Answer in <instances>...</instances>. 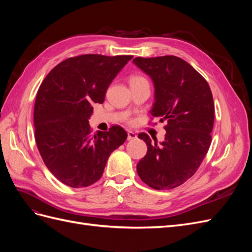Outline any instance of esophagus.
Returning <instances> with one entry per match:
<instances>
[{
	"label": "esophagus",
	"instance_id": "1",
	"mask_svg": "<svg viewBox=\"0 0 252 252\" xmlns=\"http://www.w3.org/2000/svg\"><path fill=\"white\" fill-rule=\"evenodd\" d=\"M127 139H128V140H133V139H136V134H135L133 131L128 130V131H127Z\"/></svg>",
	"mask_w": 252,
	"mask_h": 252
}]
</instances>
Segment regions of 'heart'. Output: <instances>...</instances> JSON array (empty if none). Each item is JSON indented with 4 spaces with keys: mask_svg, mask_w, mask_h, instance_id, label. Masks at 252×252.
<instances>
[{
    "mask_svg": "<svg viewBox=\"0 0 252 252\" xmlns=\"http://www.w3.org/2000/svg\"><path fill=\"white\" fill-rule=\"evenodd\" d=\"M142 79H144V78H142V77H133V78H131V82L138 81V80H142Z\"/></svg>",
    "mask_w": 252,
    "mask_h": 252,
    "instance_id": "b5f03b06",
    "label": "heart"
}]
</instances>
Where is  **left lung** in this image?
Masks as SVG:
<instances>
[{"mask_svg": "<svg viewBox=\"0 0 252 252\" xmlns=\"http://www.w3.org/2000/svg\"><path fill=\"white\" fill-rule=\"evenodd\" d=\"M133 63L155 83L151 114L167 122L161 144L151 143L146 133L139 134L148 147L136 171L151 188L172 189L192 177L210 147L215 122L211 90L207 81L181 58L138 57Z\"/></svg>", "mask_w": 252, "mask_h": 252, "instance_id": "left-lung-1", "label": "left lung"}]
</instances>
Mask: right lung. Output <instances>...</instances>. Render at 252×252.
<instances>
[{"mask_svg":"<svg viewBox=\"0 0 252 252\" xmlns=\"http://www.w3.org/2000/svg\"><path fill=\"white\" fill-rule=\"evenodd\" d=\"M132 56L82 55L53 67L37 90L34 138L49 171L65 185L88 187L101 179L111 152L127 139L121 126L93 134L94 103L102 104L112 80Z\"/></svg>","mask_w":252,"mask_h":252,"instance_id":"right-lung-1","label":"right lung"}]
</instances>
